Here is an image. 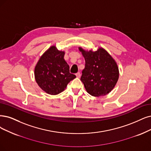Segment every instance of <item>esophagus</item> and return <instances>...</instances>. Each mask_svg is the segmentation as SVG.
Masks as SVG:
<instances>
[{"label": "esophagus", "instance_id": "esophagus-1", "mask_svg": "<svg viewBox=\"0 0 151 151\" xmlns=\"http://www.w3.org/2000/svg\"><path fill=\"white\" fill-rule=\"evenodd\" d=\"M76 77L77 78H80V76H81V74H80V73H77L76 74Z\"/></svg>", "mask_w": 151, "mask_h": 151}]
</instances>
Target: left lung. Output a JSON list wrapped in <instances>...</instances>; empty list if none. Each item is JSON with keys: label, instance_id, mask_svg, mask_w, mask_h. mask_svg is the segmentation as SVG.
I'll use <instances>...</instances> for the list:
<instances>
[{"label": "left lung", "instance_id": "1", "mask_svg": "<svg viewBox=\"0 0 151 151\" xmlns=\"http://www.w3.org/2000/svg\"><path fill=\"white\" fill-rule=\"evenodd\" d=\"M85 60V68L81 81L85 90L94 97L105 96L113 90L119 79V71L115 60L103 47L86 50L79 47Z\"/></svg>", "mask_w": 151, "mask_h": 151}]
</instances>
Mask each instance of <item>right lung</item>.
Instances as JSON below:
<instances>
[{
    "label": "right lung",
    "instance_id": "add662e5",
    "mask_svg": "<svg viewBox=\"0 0 151 151\" xmlns=\"http://www.w3.org/2000/svg\"><path fill=\"white\" fill-rule=\"evenodd\" d=\"M65 54V51L52 45L41 56L35 67V79L38 86L51 95L63 91L68 83L76 78L70 73Z\"/></svg>",
    "mask_w": 151,
    "mask_h": 151
}]
</instances>
